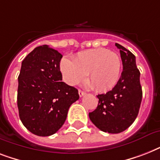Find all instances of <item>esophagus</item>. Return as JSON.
Returning a JSON list of instances; mask_svg holds the SVG:
<instances>
[{"label": "esophagus", "mask_w": 160, "mask_h": 160, "mask_svg": "<svg viewBox=\"0 0 160 160\" xmlns=\"http://www.w3.org/2000/svg\"><path fill=\"white\" fill-rule=\"evenodd\" d=\"M85 94H86V93H85V91H83V90H79V95H80V97H82V96H84V95H85Z\"/></svg>", "instance_id": "34e87169"}]
</instances>
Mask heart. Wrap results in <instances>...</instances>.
Here are the masks:
<instances>
[{
    "mask_svg": "<svg viewBox=\"0 0 160 160\" xmlns=\"http://www.w3.org/2000/svg\"><path fill=\"white\" fill-rule=\"evenodd\" d=\"M121 59L118 54L105 48L80 51L73 60L63 57L60 69L63 80L71 86L79 85L87 79L90 85L97 91H107L114 88L121 72Z\"/></svg>",
    "mask_w": 160,
    "mask_h": 160,
    "instance_id": "1",
    "label": "heart"
}]
</instances>
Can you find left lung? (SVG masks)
Returning <instances> with one entry per match:
<instances>
[{"label": "left lung", "mask_w": 160, "mask_h": 160, "mask_svg": "<svg viewBox=\"0 0 160 160\" xmlns=\"http://www.w3.org/2000/svg\"><path fill=\"white\" fill-rule=\"evenodd\" d=\"M123 71L111 90L98 95L99 104L89 117L98 129L109 134H119L131 125L139 114L142 100L140 72L136 66L135 56L119 44Z\"/></svg>", "instance_id": "left-lung-1"}]
</instances>
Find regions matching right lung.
<instances>
[{
	"label": "right lung",
	"mask_w": 160,
	"mask_h": 160,
	"mask_svg": "<svg viewBox=\"0 0 160 160\" xmlns=\"http://www.w3.org/2000/svg\"><path fill=\"white\" fill-rule=\"evenodd\" d=\"M62 55L47 45L38 46L21 63L17 106L22 124L38 136H50L65 123L69 108L79 100L77 89L62 80Z\"/></svg>",
	"instance_id": "1"
}]
</instances>
